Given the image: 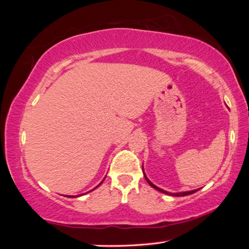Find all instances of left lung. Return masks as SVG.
I'll use <instances>...</instances> for the list:
<instances>
[{
  "label": "left lung",
  "mask_w": 249,
  "mask_h": 249,
  "mask_svg": "<svg viewBox=\"0 0 249 249\" xmlns=\"http://www.w3.org/2000/svg\"><path fill=\"white\" fill-rule=\"evenodd\" d=\"M145 175V174H144ZM145 179L147 180V182L149 183V185L150 187H153L154 189H156V190H158V191H160V192H162V193H166V195H170V196H189V195H192V193H195L196 191H197V190H193V191H188V192H180V193H168L167 191H165V190H162V189H160V188H158V187H156L155 184H153L150 182V181L147 179V177L145 176Z\"/></svg>",
  "instance_id": "8db88e82"
}]
</instances>
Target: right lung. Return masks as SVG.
<instances>
[{
  "instance_id": "obj_1",
  "label": "right lung",
  "mask_w": 249,
  "mask_h": 249,
  "mask_svg": "<svg viewBox=\"0 0 249 249\" xmlns=\"http://www.w3.org/2000/svg\"><path fill=\"white\" fill-rule=\"evenodd\" d=\"M101 183H102V182H101ZM101 183H100V184H101ZM100 184H99V185H100Z\"/></svg>"
}]
</instances>
